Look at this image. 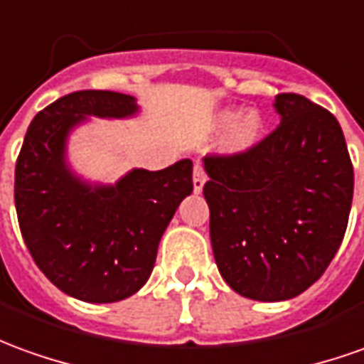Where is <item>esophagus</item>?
<instances>
[{"label":"esophagus","mask_w":364,"mask_h":364,"mask_svg":"<svg viewBox=\"0 0 364 364\" xmlns=\"http://www.w3.org/2000/svg\"><path fill=\"white\" fill-rule=\"evenodd\" d=\"M204 184H206V172H204V168L200 166V164H196V166H194V192L200 194Z\"/></svg>","instance_id":"34e87169"}]
</instances>
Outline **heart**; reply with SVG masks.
Wrapping results in <instances>:
<instances>
[{
  "label": "heart",
  "instance_id": "b5f03b06",
  "mask_svg": "<svg viewBox=\"0 0 364 364\" xmlns=\"http://www.w3.org/2000/svg\"><path fill=\"white\" fill-rule=\"evenodd\" d=\"M218 130H232L230 132V149L245 150L257 142L263 129L262 117L255 110H247L242 114L240 109H224L215 114L214 120Z\"/></svg>",
  "mask_w": 364,
  "mask_h": 364
}]
</instances>
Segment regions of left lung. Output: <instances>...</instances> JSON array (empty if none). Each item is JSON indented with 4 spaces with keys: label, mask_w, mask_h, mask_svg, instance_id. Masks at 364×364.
I'll list each match as a JSON object with an SVG mask.
<instances>
[{
    "label": "left lung",
    "mask_w": 364,
    "mask_h": 364,
    "mask_svg": "<svg viewBox=\"0 0 364 364\" xmlns=\"http://www.w3.org/2000/svg\"><path fill=\"white\" fill-rule=\"evenodd\" d=\"M273 107L279 127L252 149L204 158L215 265L235 293L285 301L319 279L339 250L353 164L337 119L295 92Z\"/></svg>",
    "instance_id": "obj_1"
}]
</instances>
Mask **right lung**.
Segmentation results:
<instances>
[{"mask_svg":"<svg viewBox=\"0 0 364 364\" xmlns=\"http://www.w3.org/2000/svg\"><path fill=\"white\" fill-rule=\"evenodd\" d=\"M136 99L77 91L31 120L15 164V210L25 245L63 293L87 303L127 299L152 273L160 237L192 194V160L134 168L112 186L89 184L67 164V139L87 117L127 119Z\"/></svg>","mask_w":364,"mask_h":364,"instance_id":"add662e5","label":"right lung"}]
</instances>
